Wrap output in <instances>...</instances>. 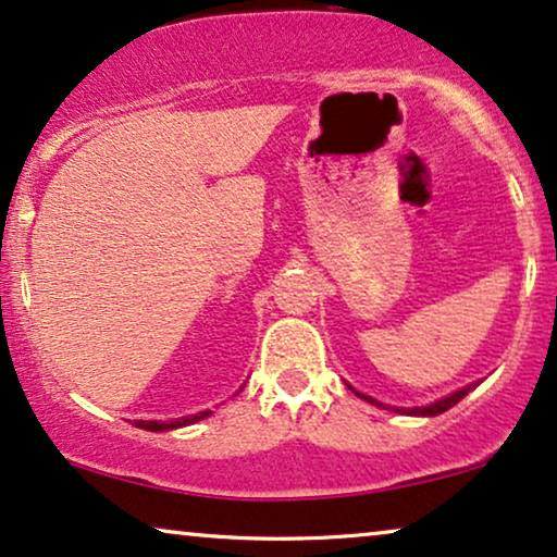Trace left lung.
Segmentation results:
<instances>
[{
	"label": "left lung",
	"instance_id": "obj_1",
	"mask_svg": "<svg viewBox=\"0 0 557 557\" xmlns=\"http://www.w3.org/2000/svg\"><path fill=\"white\" fill-rule=\"evenodd\" d=\"M476 384H479V382L466 384V387L450 392V395L435 399V403H430V405H422V407H387L384 403H376L374 397L361 395V392H356L354 387H351V389H354L356 395H359L361 399H367V403H372V405H376V407H384V410H392V412H399V414H414V418H435V414L446 412V410H450V407H454V405L461 403V399H463L466 395H469L471 389H476Z\"/></svg>",
	"mask_w": 557,
	"mask_h": 557
}]
</instances>
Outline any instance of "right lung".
Listing matches in <instances>:
<instances>
[{
  "instance_id": "1",
  "label": "right lung",
  "mask_w": 557,
  "mask_h": 557,
  "mask_svg": "<svg viewBox=\"0 0 557 557\" xmlns=\"http://www.w3.org/2000/svg\"><path fill=\"white\" fill-rule=\"evenodd\" d=\"M244 389V387H239ZM211 410H203V412H196V414H185V418H175V420H135L137 428L143 430H150V433H162V430H175V428H185V425H193V422L209 418Z\"/></svg>"
}]
</instances>
